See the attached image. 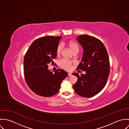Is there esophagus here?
I'll list each match as a JSON object with an SVG mask.
<instances>
[{"instance_id":"34e87169","label":"esophagus","mask_w":129,"mask_h":129,"mask_svg":"<svg viewBox=\"0 0 129 129\" xmlns=\"http://www.w3.org/2000/svg\"><path fill=\"white\" fill-rule=\"evenodd\" d=\"M72 74L71 73H68V76H71Z\"/></svg>"}]
</instances>
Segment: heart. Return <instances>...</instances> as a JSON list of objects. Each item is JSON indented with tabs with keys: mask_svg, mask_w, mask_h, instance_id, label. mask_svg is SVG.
<instances>
[{
	"mask_svg": "<svg viewBox=\"0 0 129 129\" xmlns=\"http://www.w3.org/2000/svg\"><path fill=\"white\" fill-rule=\"evenodd\" d=\"M69 46L70 48L73 51V52H75L77 51H79V49H80L79 46L77 43H76L70 42L69 43ZM63 45L62 43H60L58 45L56 49V54L57 55H60L63 49ZM60 65L63 69L67 70H70L72 68V63L71 61L69 60H68L65 59H63L61 60L60 61Z\"/></svg>",
	"mask_w": 129,
	"mask_h": 129,
	"instance_id": "b5f03b06",
	"label": "heart"
}]
</instances>
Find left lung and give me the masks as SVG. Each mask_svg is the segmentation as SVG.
I'll use <instances>...</instances> for the list:
<instances>
[{
    "mask_svg": "<svg viewBox=\"0 0 129 129\" xmlns=\"http://www.w3.org/2000/svg\"><path fill=\"white\" fill-rule=\"evenodd\" d=\"M84 53L77 69L86 74L74 73L78 80L73 85L75 92L84 98H90L99 93L105 86L110 72L109 56L106 49L98 39L86 35L78 36Z\"/></svg>",
    "mask_w": 129,
    "mask_h": 129,
    "instance_id": "1",
    "label": "left lung"
}]
</instances>
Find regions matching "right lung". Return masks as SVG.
<instances>
[{
	"instance_id": "add662e5",
	"label": "right lung",
	"mask_w": 129,
	"mask_h": 129,
	"mask_svg": "<svg viewBox=\"0 0 129 129\" xmlns=\"http://www.w3.org/2000/svg\"><path fill=\"white\" fill-rule=\"evenodd\" d=\"M61 37L46 36L36 39L30 45L24 60L26 82L36 94L44 97L52 96L58 92L61 84L68 76L62 69L54 73L48 69L54 63L56 49Z\"/></svg>"
}]
</instances>
